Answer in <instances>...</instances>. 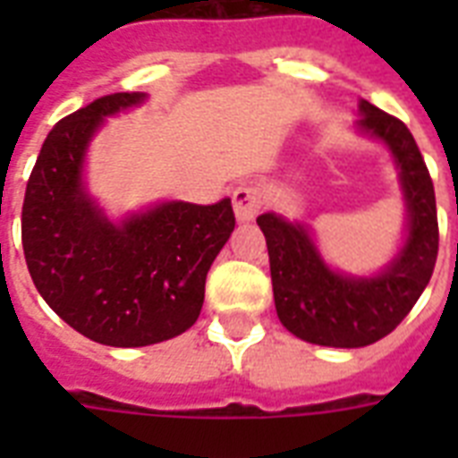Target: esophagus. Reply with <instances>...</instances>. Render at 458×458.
I'll list each match as a JSON object with an SVG mask.
<instances>
[{
    "label": "esophagus",
    "mask_w": 458,
    "mask_h": 458,
    "mask_svg": "<svg viewBox=\"0 0 458 458\" xmlns=\"http://www.w3.org/2000/svg\"><path fill=\"white\" fill-rule=\"evenodd\" d=\"M261 204H264V197L257 185L240 182L233 190V207H235V216L240 221H251L261 211Z\"/></svg>",
    "instance_id": "obj_1"
}]
</instances>
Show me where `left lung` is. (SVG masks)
<instances>
[{"label":"left lung","instance_id":"obj_1","mask_svg":"<svg viewBox=\"0 0 458 458\" xmlns=\"http://www.w3.org/2000/svg\"><path fill=\"white\" fill-rule=\"evenodd\" d=\"M363 131L387 142L397 158L409 208L404 250L377 278L333 273L300 223L259 216L271 261L273 297L280 323L293 335L323 347H366L404 320L433 276L440 247L433 178L404 121L361 102Z\"/></svg>","mask_w":458,"mask_h":458}]
</instances>
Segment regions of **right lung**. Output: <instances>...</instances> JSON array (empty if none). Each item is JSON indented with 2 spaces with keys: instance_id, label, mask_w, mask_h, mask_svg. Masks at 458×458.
I'll return each instance as SVG.
<instances>
[{
  "instance_id": "obj_1",
  "label": "right lung",
  "mask_w": 458,
  "mask_h": 458,
  "mask_svg": "<svg viewBox=\"0 0 458 458\" xmlns=\"http://www.w3.org/2000/svg\"><path fill=\"white\" fill-rule=\"evenodd\" d=\"M142 97L114 92L61 118L32 165L21 214L38 293L73 330L109 347H145L194 326L208 268L235 228L230 199L165 201L123 225L92 207L81 182L88 140L104 116Z\"/></svg>"
}]
</instances>
